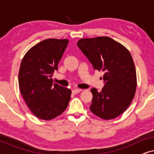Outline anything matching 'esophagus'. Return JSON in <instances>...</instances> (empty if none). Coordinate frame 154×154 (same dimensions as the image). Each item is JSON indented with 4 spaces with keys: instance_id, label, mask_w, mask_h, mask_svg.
<instances>
[{
    "instance_id": "esophagus-1",
    "label": "esophagus",
    "mask_w": 154,
    "mask_h": 154,
    "mask_svg": "<svg viewBox=\"0 0 154 154\" xmlns=\"http://www.w3.org/2000/svg\"><path fill=\"white\" fill-rule=\"evenodd\" d=\"M81 91H82L81 89H78V88H75V89H73L72 90V93L75 94L79 93V92H80Z\"/></svg>"
}]
</instances>
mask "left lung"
I'll return each instance as SVG.
<instances>
[{
	"label": "left lung",
	"mask_w": 154,
	"mask_h": 154,
	"mask_svg": "<svg viewBox=\"0 0 154 154\" xmlns=\"http://www.w3.org/2000/svg\"><path fill=\"white\" fill-rule=\"evenodd\" d=\"M77 45L94 69L104 73L102 91L91 89L90 111L102 119H115L128 109L135 94L137 75L131 54L106 36L80 39Z\"/></svg>",
	"instance_id": "left-lung-1"
}]
</instances>
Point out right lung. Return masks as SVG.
Returning <instances> with one entry per match:
<instances>
[{"mask_svg": "<svg viewBox=\"0 0 154 154\" xmlns=\"http://www.w3.org/2000/svg\"><path fill=\"white\" fill-rule=\"evenodd\" d=\"M67 39H45L25 54L19 71V87L29 109L38 119L51 120L68 106L71 91L52 83V75L68 45Z\"/></svg>", "mask_w": 154, "mask_h": 154, "instance_id": "1", "label": "right lung"}]
</instances>
